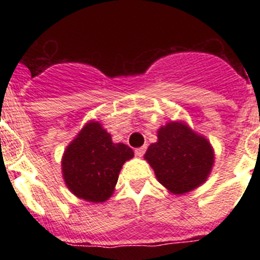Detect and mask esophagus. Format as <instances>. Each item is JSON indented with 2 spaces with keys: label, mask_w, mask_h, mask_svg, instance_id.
<instances>
[{
  "label": "esophagus",
  "mask_w": 260,
  "mask_h": 260,
  "mask_svg": "<svg viewBox=\"0 0 260 260\" xmlns=\"http://www.w3.org/2000/svg\"><path fill=\"white\" fill-rule=\"evenodd\" d=\"M144 152H146V147H139V148L135 150V155L139 156V157H142L144 155Z\"/></svg>",
  "instance_id": "34e87169"
}]
</instances>
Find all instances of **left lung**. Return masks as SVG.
<instances>
[{"label":"left lung","instance_id":"left-lung-1","mask_svg":"<svg viewBox=\"0 0 260 260\" xmlns=\"http://www.w3.org/2000/svg\"><path fill=\"white\" fill-rule=\"evenodd\" d=\"M157 181L174 195L203 185L212 172L215 151L204 135L185 121H171L157 130V142L144 153Z\"/></svg>","mask_w":260,"mask_h":260}]
</instances>
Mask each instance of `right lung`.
Returning <instances> with one entry per match:
<instances>
[{"instance_id":"right-lung-1","label":"right lung","mask_w":260,"mask_h":260,"mask_svg":"<svg viewBox=\"0 0 260 260\" xmlns=\"http://www.w3.org/2000/svg\"><path fill=\"white\" fill-rule=\"evenodd\" d=\"M133 157L130 147L114 143L102 122L91 119L66 147L62 177L77 198L104 203L113 195L122 165Z\"/></svg>"}]
</instances>
